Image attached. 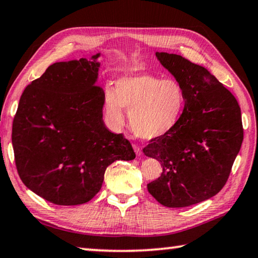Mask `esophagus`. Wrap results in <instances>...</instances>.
Wrapping results in <instances>:
<instances>
[{"instance_id":"obj_1","label":"esophagus","mask_w":258,"mask_h":258,"mask_svg":"<svg viewBox=\"0 0 258 258\" xmlns=\"http://www.w3.org/2000/svg\"><path fill=\"white\" fill-rule=\"evenodd\" d=\"M134 150H135V153H136L137 156H141V154H142V149L140 148V146L134 145Z\"/></svg>"}]
</instances>
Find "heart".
<instances>
[{
	"mask_svg": "<svg viewBox=\"0 0 258 258\" xmlns=\"http://www.w3.org/2000/svg\"><path fill=\"white\" fill-rule=\"evenodd\" d=\"M185 92L175 79L152 75H124L114 90L105 91V112L114 126L124 123L123 108L133 132L144 140L164 137L179 125L185 108Z\"/></svg>",
	"mask_w": 258,
	"mask_h": 258,
	"instance_id": "obj_1",
	"label": "heart"
}]
</instances>
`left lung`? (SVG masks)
Wrapping results in <instances>:
<instances>
[{"mask_svg": "<svg viewBox=\"0 0 258 258\" xmlns=\"http://www.w3.org/2000/svg\"><path fill=\"white\" fill-rule=\"evenodd\" d=\"M156 55L184 89L187 100L179 125L143 149L162 167L148 190L164 207L185 208L217 195L227 182L243 141L241 109L204 67L181 55Z\"/></svg>", "mask_w": 258, "mask_h": 258, "instance_id": "1", "label": "left lung"}]
</instances>
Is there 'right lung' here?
<instances>
[{"label":"right lung","mask_w":258,"mask_h":258,"mask_svg":"<svg viewBox=\"0 0 258 258\" xmlns=\"http://www.w3.org/2000/svg\"><path fill=\"white\" fill-rule=\"evenodd\" d=\"M99 55L56 62L26 86L13 122L15 162L30 190L56 205H78L101 189L106 168L136 157L102 121L105 92L96 85Z\"/></svg>","instance_id":"right-lung-1"}]
</instances>
